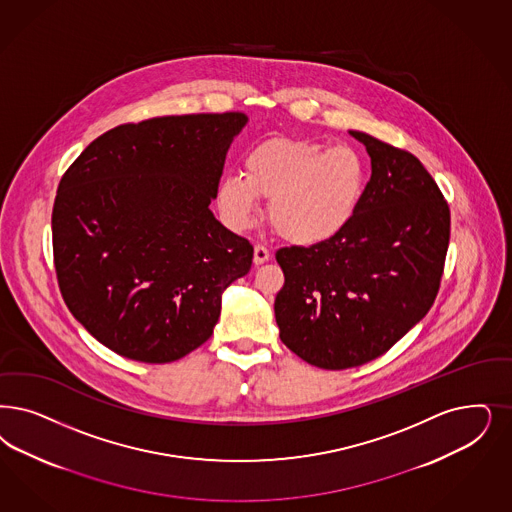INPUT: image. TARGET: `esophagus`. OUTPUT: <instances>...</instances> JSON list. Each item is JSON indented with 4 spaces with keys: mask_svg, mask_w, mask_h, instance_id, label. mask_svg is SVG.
I'll use <instances>...</instances> for the list:
<instances>
[{
    "mask_svg": "<svg viewBox=\"0 0 512 512\" xmlns=\"http://www.w3.org/2000/svg\"><path fill=\"white\" fill-rule=\"evenodd\" d=\"M268 259H270V251L265 246H255V249H253V263L263 265Z\"/></svg>",
    "mask_w": 512,
    "mask_h": 512,
    "instance_id": "34e87169",
    "label": "esophagus"
}]
</instances>
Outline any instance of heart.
<instances>
[{
    "instance_id": "heart-1",
    "label": "heart",
    "mask_w": 512,
    "mask_h": 512,
    "mask_svg": "<svg viewBox=\"0 0 512 512\" xmlns=\"http://www.w3.org/2000/svg\"><path fill=\"white\" fill-rule=\"evenodd\" d=\"M369 183V160L350 143L272 138L217 183L215 200L232 230H246L270 198L268 217L285 240L318 246L352 223Z\"/></svg>"
}]
</instances>
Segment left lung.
Masks as SVG:
<instances>
[{
    "label": "left lung",
    "mask_w": 512,
    "mask_h": 512,
    "mask_svg": "<svg viewBox=\"0 0 512 512\" xmlns=\"http://www.w3.org/2000/svg\"><path fill=\"white\" fill-rule=\"evenodd\" d=\"M371 157V181L352 223L310 247H282L274 300L283 344L306 363L365 365L420 323L437 297L450 210L408 151L350 130Z\"/></svg>",
    "instance_id": "8db88e82"
}]
</instances>
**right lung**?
<instances>
[{"label": "right lung", "mask_w": 512, "mask_h": 512, "mask_svg": "<svg viewBox=\"0 0 512 512\" xmlns=\"http://www.w3.org/2000/svg\"><path fill=\"white\" fill-rule=\"evenodd\" d=\"M244 113L121 124L60 179L54 266L73 318L106 348L170 363L202 346L221 295L246 276L253 247L210 210Z\"/></svg>", "instance_id": "obj_1"}]
</instances>
